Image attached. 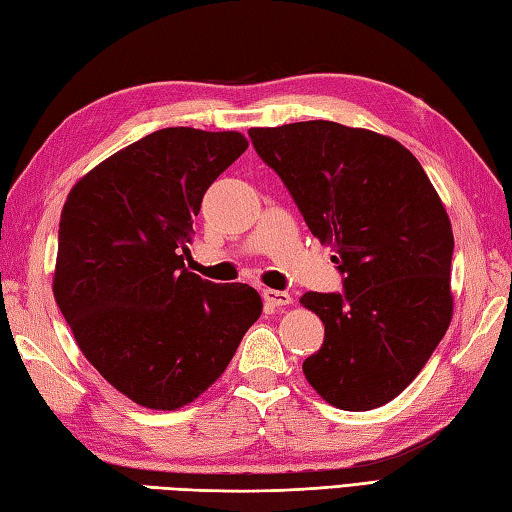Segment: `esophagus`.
Instances as JSON below:
<instances>
[{
	"label": "esophagus",
	"instance_id": "obj_1",
	"mask_svg": "<svg viewBox=\"0 0 512 512\" xmlns=\"http://www.w3.org/2000/svg\"><path fill=\"white\" fill-rule=\"evenodd\" d=\"M262 295H264V301L270 303V306H290V303H292V297L288 295V292H284V290L266 288Z\"/></svg>",
	"mask_w": 512,
	"mask_h": 512
}]
</instances>
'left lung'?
Masks as SVG:
<instances>
[{"label": "left lung", "mask_w": 512, "mask_h": 512, "mask_svg": "<svg viewBox=\"0 0 512 512\" xmlns=\"http://www.w3.org/2000/svg\"><path fill=\"white\" fill-rule=\"evenodd\" d=\"M248 136L343 275V292L301 297L325 325L303 374L339 409L387 405L453 317V231L438 191L409 149L369 129L306 121Z\"/></svg>", "instance_id": "1"}]
</instances>
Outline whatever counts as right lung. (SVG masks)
<instances>
[{
    "mask_svg": "<svg viewBox=\"0 0 512 512\" xmlns=\"http://www.w3.org/2000/svg\"><path fill=\"white\" fill-rule=\"evenodd\" d=\"M246 147L239 132L158 129L85 173L63 204L54 299L83 356L140 407L204 394L262 314L255 288L184 268L206 189Z\"/></svg>",
    "mask_w": 512,
    "mask_h": 512,
    "instance_id": "right-lung-1",
    "label": "right lung"
}]
</instances>
